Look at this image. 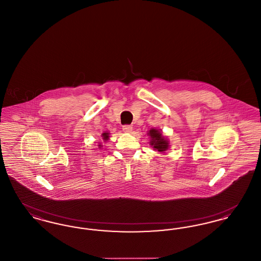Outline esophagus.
I'll return each mask as SVG.
<instances>
[{"label":"esophagus","instance_id":"1","mask_svg":"<svg viewBox=\"0 0 261 261\" xmlns=\"http://www.w3.org/2000/svg\"><path fill=\"white\" fill-rule=\"evenodd\" d=\"M122 129H123V131L126 132V133H131L133 131V126L132 125H124L122 127Z\"/></svg>","mask_w":261,"mask_h":261}]
</instances>
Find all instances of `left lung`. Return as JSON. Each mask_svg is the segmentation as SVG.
<instances>
[{
  "label": "left lung",
  "instance_id": "1",
  "mask_svg": "<svg viewBox=\"0 0 261 261\" xmlns=\"http://www.w3.org/2000/svg\"><path fill=\"white\" fill-rule=\"evenodd\" d=\"M148 136L149 137V145L154 150L164 152L169 149V141L166 137L163 136L161 129L151 128L148 131Z\"/></svg>",
  "mask_w": 261,
  "mask_h": 261
}]
</instances>
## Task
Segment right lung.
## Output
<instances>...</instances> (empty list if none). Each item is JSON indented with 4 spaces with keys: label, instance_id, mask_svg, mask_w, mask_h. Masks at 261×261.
<instances>
[{
    "label": "right lung",
    "instance_id": "right-lung-1",
    "mask_svg": "<svg viewBox=\"0 0 261 261\" xmlns=\"http://www.w3.org/2000/svg\"><path fill=\"white\" fill-rule=\"evenodd\" d=\"M101 137H102V140H103V141H108V140L110 139V133L105 132V133L101 134ZM99 148H101V145H100V144H99Z\"/></svg>",
    "mask_w": 261,
    "mask_h": 261
}]
</instances>
